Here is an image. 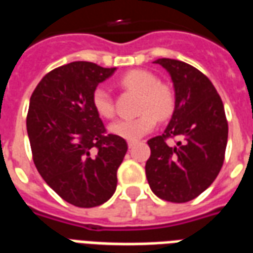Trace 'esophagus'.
<instances>
[{
	"label": "esophagus",
	"instance_id": "esophagus-1",
	"mask_svg": "<svg viewBox=\"0 0 253 253\" xmlns=\"http://www.w3.org/2000/svg\"><path fill=\"white\" fill-rule=\"evenodd\" d=\"M127 145H128V148L131 149L132 146H134V145H135V142H134V141H128V142H127Z\"/></svg>",
	"mask_w": 253,
	"mask_h": 253
}]
</instances>
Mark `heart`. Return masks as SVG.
Wrapping results in <instances>:
<instances>
[{"label": "heart", "instance_id": "heart-1", "mask_svg": "<svg viewBox=\"0 0 253 253\" xmlns=\"http://www.w3.org/2000/svg\"><path fill=\"white\" fill-rule=\"evenodd\" d=\"M119 84L125 89L141 94L138 112L141 115L134 119H119L111 123L108 131L127 141H137L153 130L160 119L169 118L175 111V92L168 84L159 83V78L148 70H130L119 78ZM94 111L103 118H112L115 114L114 100L110 90L99 85L92 93Z\"/></svg>", "mask_w": 253, "mask_h": 253}]
</instances>
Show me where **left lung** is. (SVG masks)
I'll return each mask as SVG.
<instances>
[{
    "label": "left lung",
    "instance_id": "left-lung-1",
    "mask_svg": "<svg viewBox=\"0 0 253 253\" xmlns=\"http://www.w3.org/2000/svg\"><path fill=\"white\" fill-rule=\"evenodd\" d=\"M175 90V111L163 135L149 139L145 170L154 195L184 203L211 186L222 168L228 143V122L214 85L188 63L160 58ZM181 139L175 147L166 138Z\"/></svg>",
    "mask_w": 253,
    "mask_h": 253
}]
</instances>
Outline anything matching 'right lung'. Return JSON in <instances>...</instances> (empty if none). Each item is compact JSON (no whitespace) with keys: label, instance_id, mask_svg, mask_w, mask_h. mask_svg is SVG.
I'll return each mask as SVG.
<instances>
[{"label":"right lung","instance_id":"add662e5","mask_svg":"<svg viewBox=\"0 0 253 253\" xmlns=\"http://www.w3.org/2000/svg\"><path fill=\"white\" fill-rule=\"evenodd\" d=\"M116 67L72 62L54 69L30 100L27 132L38 172L63 201L77 207L103 205L116 190L127 152L123 138L105 134L92 93Z\"/></svg>","mask_w":253,"mask_h":253}]
</instances>
